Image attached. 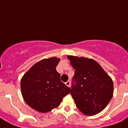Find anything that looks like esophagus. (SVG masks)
Wrapping results in <instances>:
<instances>
[{
    "mask_svg": "<svg viewBox=\"0 0 128 128\" xmlns=\"http://www.w3.org/2000/svg\"><path fill=\"white\" fill-rule=\"evenodd\" d=\"M65 84H66V85L67 86H68V87H70V86H71L70 81H67V82H66Z\"/></svg>",
    "mask_w": 128,
    "mask_h": 128,
    "instance_id": "1",
    "label": "esophagus"
}]
</instances>
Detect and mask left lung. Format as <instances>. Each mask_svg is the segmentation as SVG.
<instances>
[{"mask_svg": "<svg viewBox=\"0 0 128 128\" xmlns=\"http://www.w3.org/2000/svg\"><path fill=\"white\" fill-rule=\"evenodd\" d=\"M68 58L75 69L70 94L76 106L85 115H96L112 99L113 81L94 60L70 55Z\"/></svg>", "mask_w": 128, "mask_h": 128, "instance_id": "left-lung-1", "label": "left lung"}]
</instances>
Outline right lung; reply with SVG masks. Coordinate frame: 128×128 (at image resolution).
I'll return each instance as SVG.
<instances>
[{
  "label": "right lung",
  "mask_w": 128,
  "mask_h": 128,
  "mask_svg": "<svg viewBox=\"0 0 128 128\" xmlns=\"http://www.w3.org/2000/svg\"><path fill=\"white\" fill-rule=\"evenodd\" d=\"M60 58L52 57L36 62L24 74L20 82L22 95L32 108L50 112L60 104L71 89L62 82L56 70Z\"/></svg>",
  "instance_id": "add662e5"
}]
</instances>
